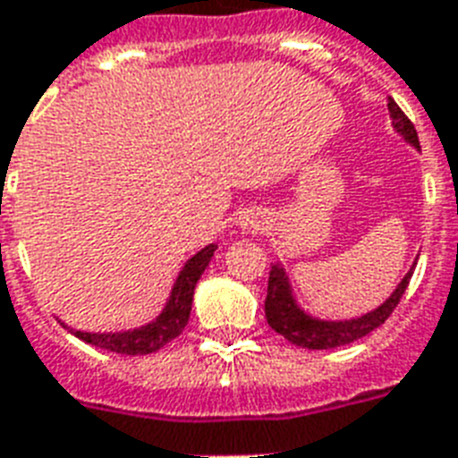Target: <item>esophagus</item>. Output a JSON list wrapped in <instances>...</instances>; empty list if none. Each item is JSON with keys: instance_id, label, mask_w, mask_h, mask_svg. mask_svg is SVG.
Segmentation results:
<instances>
[{"instance_id": "obj_1", "label": "esophagus", "mask_w": 458, "mask_h": 458, "mask_svg": "<svg viewBox=\"0 0 458 458\" xmlns=\"http://www.w3.org/2000/svg\"><path fill=\"white\" fill-rule=\"evenodd\" d=\"M263 216L259 214V211L249 209L244 211L240 216V221H237V225H240L242 233H247V235H254V233H259V230H263Z\"/></svg>"}]
</instances>
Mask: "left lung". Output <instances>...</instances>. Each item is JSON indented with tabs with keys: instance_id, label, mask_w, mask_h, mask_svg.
<instances>
[{
	"instance_id": "obj_1",
	"label": "left lung",
	"mask_w": 458,
	"mask_h": 458,
	"mask_svg": "<svg viewBox=\"0 0 458 458\" xmlns=\"http://www.w3.org/2000/svg\"><path fill=\"white\" fill-rule=\"evenodd\" d=\"M388 113L393 120V129L403 136L411 148H421L419 145V136L416 129L407 114L397 107L393 98H388ZM419 261V256H416ZM416 261L407 270L403 282L397 284L395 292L390 293L388 299L378 308L369 310V313L360 315V318L351 319H322L310 315L308 310L299 306V301L293 296L292 282L282 263H273L270 266V277H267V296H266V319L267 325L273 327L275 332L284 336L289 344L308 348V351H329V348H338V345H348L352 341H360L367 334H371L377 327H381L390 313L395 310V306L403 299L404 289L410 284L411 275H414Z\"/></svg>"
}]
</instances>
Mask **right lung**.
<instances>
[{"label":"right lung","mask_w":458,"mask_h":458,"mask_svg":"<svg viewBox=\"0 0 458 458\" xmlns=\"http://www.w3.org/2000/svg\"><path fill=\"white\" fill-rule=\"evenodd\" d=\"M218 249L216 242H211L204 249H199L195 256H191L185 266L181 267L174 287H171L169 299H166L165 308L157 318L148 322V325H140L136 329H124V332H80V329H72L63 322V327H68L70 334H74L81 341L96 345V348H103V351L110 352H122V355H148V352L159 351L162 345H166L169 341L183 332L188 319H191V308H192V293H195L197 280L202 277L204 267L209 266L211 256Z\"/></svg>","instance_id":"right-lung-1"}]
</instances>
